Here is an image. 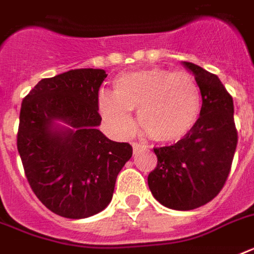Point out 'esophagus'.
<instances>
[{"mask_svg":"<svg viewBox=\"0 0 254 254\" xmlns=\"http://www.w3.org/2000/svg\"><path fill=\"white\" fill-rule=\"evenodd\" d=\"M142 149H145L142 145H139V143H133V153H134V154H138Z\"/></svg>","mask_w":254,"mask_h":254,"instance_id":"obj_1","label":"esophagus"}]
</instances>
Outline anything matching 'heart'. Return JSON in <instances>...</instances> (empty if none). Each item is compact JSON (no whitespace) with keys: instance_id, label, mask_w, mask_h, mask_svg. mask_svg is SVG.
Segmentation results:
<instances>
[{"instance_id":"b5f03b06","label":"heart","mask_w":254,"mask_h":254,"mask_svg":"<svg viewBox=\"0 0 254 254\" xmlns=\"http://www.w3.org/2000/svg\"><path fill=\"white\" fill-rule=\"evenodd\" d=\"M99 109L107 125L119 135L134 129L131 111H138L141 129L157 142L185 138L201 112V92L190 73L153 67L120 75L115 93H99Z\"/></svg>"}]
</instances>
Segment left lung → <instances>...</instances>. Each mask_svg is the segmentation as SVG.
I'll return each mask as SVG.
<instances>
[{
    "instance_id": "8db88e82",
    "label": "left lung",
    "mask_w": 254,
    "mask_h": 254,
    "mask_svg": "<svg viewBox=\"0 0 254 254\" xmlns=\"http://www.w3.org/2000/svg\"><path fill=\"white\" fill-rule=\"evenodd\" d=\"M182 64L200 88V116L185 138L154 149L158 162L147 185L162 205L190 211L207 204L223 189L236 151L237 130L232 96L220 79L193 63Z\"/></svg>"
}]
</instances>
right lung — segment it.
Here are the masks:
<instances>
[{
  "instance_id": "add662e5",
  "label": "right lung",
  "mask_w": 254,
  "mask_h": 254,
  "mask_svg": "<svg viewBox=\"0 0 254 254\" xmlns=\"http://www.w3.org/2000/svg\"><path fill=\"white\" fill-rule=\"evenodd\" d=\"M104 69H72L42 79L22 101L18 153L30 187L67 219H84L111 203L133 149L99 130Z\"/></svg>"
}]
</instances>
